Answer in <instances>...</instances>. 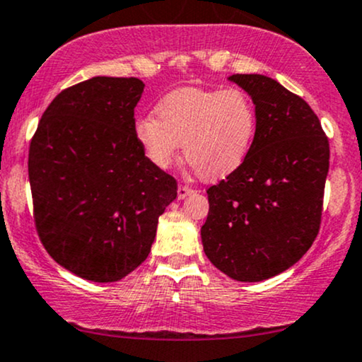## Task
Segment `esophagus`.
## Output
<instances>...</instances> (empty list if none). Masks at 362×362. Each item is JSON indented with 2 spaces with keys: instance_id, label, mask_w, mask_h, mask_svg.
<instances>
[{
  "instance_id": "34e87169",
  "label": "esophagus",
  "mask_w": 362,
  "mask_h": 362,
  "mask_svg": "<svg viewBox=\"0 0 362 362\" xmlns=\"http://www.w3.org/2000/svg\"><path fill=\"white\" fill-rule=\"evenodd\" d=\"M192 192H194V190H192L189 185H182V184H180V185H178V189H177V197H178V200H184L187 195H190V194H192Z\"/></svg>"
}]
</instances>
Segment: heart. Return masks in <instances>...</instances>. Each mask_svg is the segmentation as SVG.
<instances>
[{
	"instance_id": "heart-1",
	"label": "heart",
	"mask_w": 362,
	"mask_h": 362,
	"mask_svg": "<svg viewBox=\"0 0 362 362\" xmlns=\"http://www.w3.org/2000/svg\"><path fill=\"white\" fill-rule=\"evenodd\" d=\"M153 115L134 125L136 144L150 163L167 168L178 150L205 180L227 177L245 162L257 132L255 107L240 90L180 88L165 95Z\"/></svg>"
}]
</instances>
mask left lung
Segmentation results:
<instances>
[{"mask_svg": "<svg viewBox=\"0 0 362 362\" xmlns=\"http://www.w3.org/2000/svg\"><path fill=\"white\" fill-rule=\"evenodd\" d=\"M250 95L257 132L245 162L207 190L204 252L234 281L292 267L321 227L329 140L313 108L264 75H232Z\"/></svg>", "mask_w": 362, "mask_h": 362, "instance_id": "left-lung-1", "label": "left lung"}]
</instances>
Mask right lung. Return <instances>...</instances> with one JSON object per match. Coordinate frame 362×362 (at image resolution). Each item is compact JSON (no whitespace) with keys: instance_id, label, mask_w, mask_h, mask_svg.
I'll list each match as a JSON object with an SVG mask.
<instances>
[{"instance_id":"obj_1","label":"right lung","mask_w":362,"mask_h":362,"mask_svg":"<svg viewBox=\"0 0 362 362\" xmlns=\"http://www.w3.org/2000/svg\"><path fill=\"white\" fill-rule=\"evenodd\" d=\"M139 78L95 76L58 93L30 144L28 177L41 244L75 276L115 282L148 257L177 182L134 135Z\"/></svg>"}]
</instances>
